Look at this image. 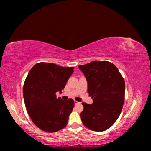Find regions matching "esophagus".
<instances>
[{
	"instance_id": "esophagus-1",
	"label": "esophagus",
	"mask_w": 151,
	"mask_h": 151,
	"mask_svg": "<svg viewBox=\"0 0 151 151\" xmlns=\"http://www.w3.org/2000/svg\"><path fill=\"white\" fill-rule=\"evenodd\" d=\"M74 102H75V105H76V104H78L80 103V102H77V101H74Z\"/></svg>"
}]
</instances>
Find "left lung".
Here are the masks:
<instances>
[{"label":"left lung","instance_id":"1","mask_svg":"<svg viewBox=\"0 0 151 151\" xmlns=\"http://www.w3.org/2000/svg\"><path fill=\"white\" fill-rule=\"evenodd\" d=\"M88 82V92L93 104L82 102L83 124L91 130L102 132L118 119L124 101L125 82L118 69L107 61H93L79 65Z\"/></svg>","mask_w":151,"mask_h":151}]
</instances>
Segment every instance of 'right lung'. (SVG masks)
Returning <instances> with one entry per match:
<instances>
[{"mask_svg": "<svg viewBox=\"0 0 151 151\" xmlns=\"http://www.w3.org/2000/svg\"><path fill=\"white\" fill-rule=\"evenodd\" d=\"M73 69L41 62L28 73L23 86L24 104L32 121L41 130L54 132L67 125L75 102L72 99L57 98L56 93H62Z\"/></svg>", "mask_w": 151, "mask_h": 151, "instance_id": "1", "label": "right lung"}]
</instances>
